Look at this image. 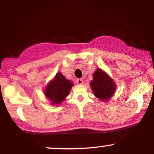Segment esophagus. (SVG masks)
<instances>
[{"label": "esophagus", "mask_w": 154, "mask_h": 154, "mask_svg": "<svg viewBox=\"0 0 154 154\" xmlns=\"http://www.w3.org/2000/svg\"><path fill=\"white\" fill-rule=\"evenodd\" d=\"M76 83L78 84V85H82V84L83 83V81L81 79H79L76 80Z\"/></svg>", "instance_id": "1"}]
</instances>
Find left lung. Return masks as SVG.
Returning <instances> with one entry per match:
<instances>
[{"instance_id":"obj_1","label":"left lung","mask_w":154,"mask_h":154,"mask_svg":"<svg viewBox=\"0 0 154 154\" xmlns=\"http://www.w3.org/2000/svg\"><path fill=\"white\" fill-rule=\"evenodd\" d=\"M90 86L94 95L102 101L111 98L116 90V85L112 79L100 69H97L93 73V80Z\"/></svg>"}]
</instances>
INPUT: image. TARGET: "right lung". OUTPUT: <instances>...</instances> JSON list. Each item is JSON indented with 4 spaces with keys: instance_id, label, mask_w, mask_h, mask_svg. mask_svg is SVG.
Masks as SVG:
<instances>
[{
    "instance_id": "add662e5",
    "label": "right lung",
    "mask_w": 154,
    "mask_h": 154,
    "mask_svg": "<svg viewBox=\"0 0 154 154\" xmlns=\"http://www.w3.org/2000/svg\"><path fill=\"white\" fill-rule=\"evenodd\" d=\"M73 84L66 80L61 73H57L45 90V95L51 101L52 104H58L68 96Z\"/></svg>"
}]
</instances>
